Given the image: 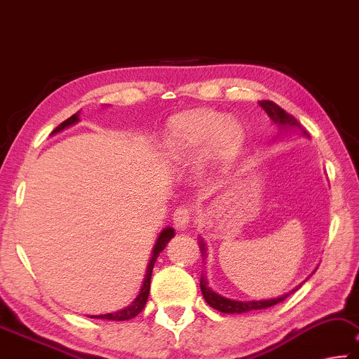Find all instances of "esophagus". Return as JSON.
<instances>
[{
    "label": "esophagus",
    "instance_id": "1",
    "mask_svg": "<svg viewBox=\"0 0 359 359\" xmlns=\"http://www.w3.org/2000/svg\"><path fill=\"white\" fill-rule=\"evenodd\" d=\"M192 219V210L189 207H180L175 210L173 213V222L176 227H186Z\"/></svg>",
    "mask_w": 359,
    "mask_h": 359
}]
</instances>
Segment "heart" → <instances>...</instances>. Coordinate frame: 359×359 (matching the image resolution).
<instances>
[{
	"mask_svg": "<svg viewBox=\"0 0 359 359\" xmlns=\"http://www.w3.org/2000/svg\"><path fill=\"white\" fill-rule=\"evenodd\" d=\"M170 148L176 154L197 156L211 148L221 162H231L242 144L240 128L215 111H191L175 117L168 128Z\"/></svg>",
	"mask_w": 359,
	"mask_h": 359,
	"instance_id": "heart-1",
	"label": "heart"
}]
</instances>
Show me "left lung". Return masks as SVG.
Masks as SVG:
<instances>
[{"mask_svg":"<svg viewBox=\"0 0 359 359\" xmlns=\"http://www.w3.org/2000/svg\"><path fill=\"white\" fill-rule=\"evenodd\" d=\"M261 108L266 111L267 116L272 119L275 124L278 126H283V127H299L301 128V124L296 121L294 116L287 114L283 108H280L277 103L270 102V100H262L259 102ZM305 133V132H304ZM307 135V133H305ZM202 246L201 248L203 250V243H201ZM201 290H202V294L205 297V301L210 305V307H213L215 310H219L221 313H245V312H250V310H261V309H267V307H272V305L278 304L281 301H285V299L292 294L296 290H292L291 292H287V294L281 296V297H275V299H269V301H250V302H242V301H231V299H226L219 294H216L210 290L207 286V281H205L203 277H201Z\"/></svg>","mask_w":359,"mask_h":359,"instance_id":"8db88e82","label":"left lung"}]
</instances>
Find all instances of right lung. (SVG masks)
Listing matches in <instances>:
<instances>
[{"label": "right lung", "instance_id": "1", "mask_svg": "<svg viewBox=\"0 0 359 359\" xmlns=\"http://www.w3.org/2000/svg\"><path fill=\"white\" fill-rule=\"evenodd\" d=\"M78 119H79V114L76 113V114H73L72 117H68L67 121H63L62 124L58 126L57 128H54V132H52V133H55V132H60V130H63L65 127H68V126L74 124V122H78ZM173 235H175V231H173V229H170V227H167L165 231H163L161 235H158V238H157V243H156V246H154V255H152L151 261H149V266H148V270H146V278H144L143 287H141V291H140L138 297L135 299V301L132 302V305H128V307H126L124 310H119V312H116V313H107V315H93V316H90V318H98V320H111V321H126V320H130V318H133V316H137V315L141 312V310L144 309L146 301H148V296H149V287H151V273H152V269H154L156 259H157V256L161 255V251H162L163 248H165V245L170 242V238H172Z\"/></svg>", "mask_w": 359, "mask_h": 359}]
</instances>
